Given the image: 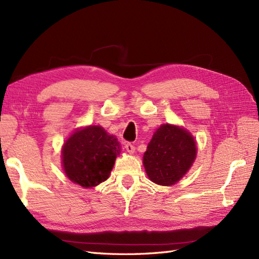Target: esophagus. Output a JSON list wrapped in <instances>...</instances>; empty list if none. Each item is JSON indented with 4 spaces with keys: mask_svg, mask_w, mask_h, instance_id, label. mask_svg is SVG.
Returning <instances> with one entry per match:
<instances>
[{
    "mask_svg": "<svg viewBox=\"0 0 259 259\" xmlns=\"http://www.w3.org/2000/svg\"><path fill=\"white\" fill-rule=\"evenodd\" d=\"M125 149H126L130 153H134V151H135V147L133 146L131 143H127L126 145H125Z\"/></svg>",
    "mask_w": 259,
    "mask_h": 259,
    "instance_id": "esophagus-1",
    "label": "esophagus"
}]
</instances>
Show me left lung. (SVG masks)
I'll return each instance as SVG.
<instances>
[{
  "instance_id": "left-lung-1",
  "label": "left lung",
  "mask_w": 259,
  "mask_h": 259,
  "mask_svg": "<svg viewBox=\"0 0 259 259\" xmlns=\"http://www.w3.org/2000/svg\"><path fill=\"white\" fill-rule=\"evenodd\" d=\"M196 157V144L185 130L163 124L153 134L144 153L147 176L156 184L172 185L183 178Z\"/></svg>"
}]
</instances>
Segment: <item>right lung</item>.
<instances>
[{"label": "right lung", "instance_id": "add662e5", "mask_svg": "<svg viewBox=\"0 0 259 259\" xmlns=\"http://www.w3.org/2000/svg\"><path fill=\"white\" fill-rule=\"evenodd\" d=\"M120 145L101 126L76 131L62 150L67 178L82 187H94L106 181L120 155Z\"/></svg>", "mask_w": 259, "mask_h": 259}]
</instances>
